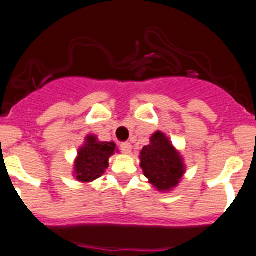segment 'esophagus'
Masks as SVG:
<instances>
[{
    "instance_id": "obj_1",
    "label": "esophagus",
    "mask_w": 256,
    "mask_h": 256,
    "mask_svg": "<svg viewBox=\"0 0 256 256\" xmlns=\"http://www.w3.org/2000/svg\"><path fill=\"white\" fill-rule=\"evenodd\" d=\"M122 150L124 154H130L132 152V144L130 142H124V144H122Z\"/></svg>"
}]
</instances>
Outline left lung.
<instances>
[{
  "label": "left lung",
  "instance_id": "8db88e82",
  "mask_svg": "<svg viewBox=\"0 0 256 256\" xmlns=\"http://www.w3.org/2000/svg\"><path fill=\"white\" fill-rule=\"evenodd\" d=\"M138 158L144 176L162 194L173 191L186 173L183 156L162 130L151 136L150 144L144 146Z\"/></svg>",
  "mask_w": 256,
  "mask_h": 256
}]
</instances>
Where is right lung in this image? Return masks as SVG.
<instances>
[{
    "instance_id": "right-lung-1",
    "label": "right lung",
    "mask_w": 256,
    "mask_h": 256,
    "mask_svg": "<svg viewBox=\"0 0 256 256\" xmlns=\"http://www.w3.org/2000/svg\"><path fill=\"white\" fill-rule=\"evenodd\" d=\"M119 152L115 142L98 141L97 136L87 134L76 151L73 164V177L80 183H91L100 178L108 168V159Z\"/></svg>"
}]
</instances>
